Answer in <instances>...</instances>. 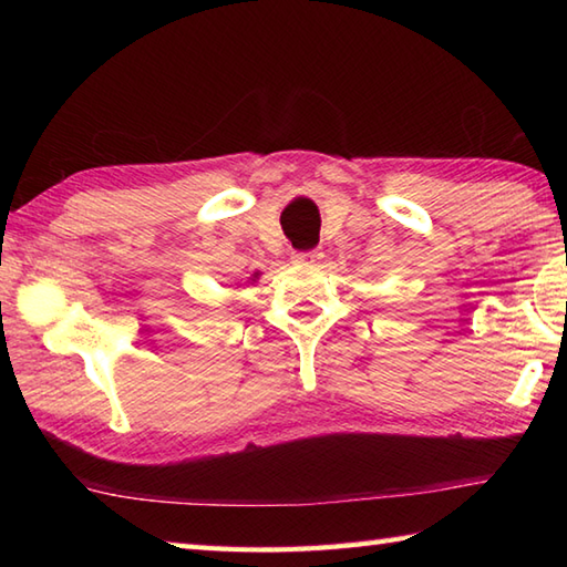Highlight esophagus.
I'll list each match as a JSON object with an SVG mask.
<instances>
[{
    "label": "esophagus",
    "instance_id": "esophagus-1",
    "mask_svg": "<svg viewBox=\"0 0 567 567\" xmlns=\"http://www.w3.org/2000/svg\"><path fill=\"white\" fill-rule=\"evenodd\" d=\"M292 260H295V262H302V265H315V262L321 260V252H319L317 248H311V250H295V252H292Z\"/></svg>",
    "mask_w": 567,
    "mask_h": 567
}]
</instances>
